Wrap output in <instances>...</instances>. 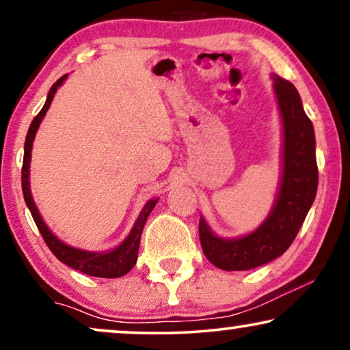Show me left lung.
<instances>
[{
	"label": "left lung",
	"instance_id": "1",
	"mask_svg": "<svg viewBox=\"0 0 350 350\" xmlns=\"http://www.w3.org/2000/svg\"><path fill=\"white\" fill-rule=\"evenodd\" d=\"M272 81L284 124V174L274 208L256 231L237 239L215 236L205 219H199L204 255L224 271H248L284 255L317 194L319 169L312 122L304 113L295 85L277 75H272Z\"/></svg>",
	"mask_w": 350,
	"mask_h": 350
}]
</instances>
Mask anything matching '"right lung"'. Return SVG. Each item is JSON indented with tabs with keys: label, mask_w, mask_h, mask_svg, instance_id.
<instances>
[{
	"label": "right lung",
	"mask_w": 350,
	"mask_h": 350,
	"mask_svg": "<svg viewBox=\"0 0 350 350\" xmlns=\"http://www.w3.org/2000/svg\"><path fill=\"white\" fill-rule=\"evenodd\" d=\"M64 75L60 79L55 81V84L52 85L49 94H47V100L44 107L41 108V111L36 114L28 129L27 138H25V148H23V165H22V191H23V199H25L27 207L30 208L31 217L35 219L38 229H40L42 239L47 243V247L51 248V252L54 253L55 258H59L62 262H65L66 266L73 267L76 271L84 272V274L92 275V277H103V279H116V277L126 275L129 271L135 266L137 256H138V247H140V237L143 232V226H145L148 217H150L151 210L154 208L157 199L148 200L145 207H143L142 213L138 215L135 224H133L132 231L129 232V236L124 239L121 245L109 252H85L79 250V248L66 245L57 239L49 228L46 226V223L42 221L40 212H38L35 202H33L31 193H30V161H31V146L33 140H35L36 131L40 127V124L44 118V114L51 107L52 98L57 92V89L64 84L66 79Z\"/></svg>",
	"instance_id": "add662e5"
}]
</instances>
